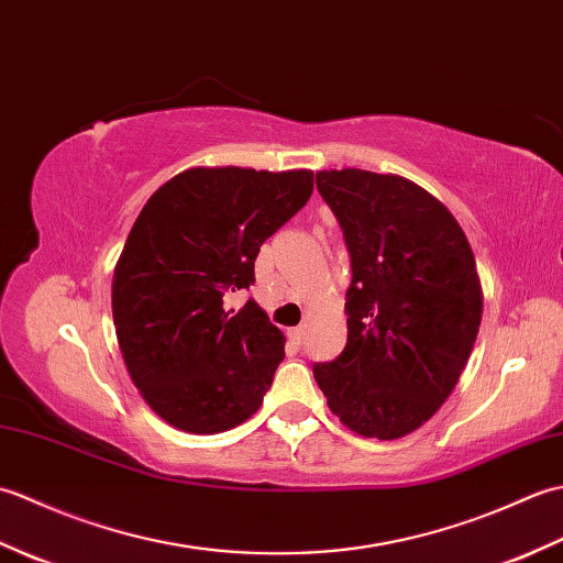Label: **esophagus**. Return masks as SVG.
Listing matches in <instances>:
<instances>
[{
  "label": "esophagus",
  "instance_id": "obj_1",
  "mask_svg": "<svg viewBox=\"0 0 563 563\" xmlns=\"http://www.w3.org/2000/svg\"><path fill=\"white\" fill-rule=\"evenodd\" d=\"M305 327H295V329H290L288 331V336H290V341L295 343V345H302V341H305Z\"/></svg>",
  "mask_w": 563,
  "mask_h": 563
}]
</instances>
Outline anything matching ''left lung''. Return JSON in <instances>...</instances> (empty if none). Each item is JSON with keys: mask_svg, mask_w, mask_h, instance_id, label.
I'll use <instances>...</instances> for the list:
<instances>
[{"mask_svg": "<svg viewBox=\"0 0 563 563\" xmlns=\"http://www.w3.org/2000/svg\"><path fill=\"white\" fill-rule=\"evenodd\" d=\"M351 256L349 341L317 363L329 409L357 435L411 433L450 397L482 324V283L462 227L421 186L363 169L319 172Z\"/></svg>", "mask_w": 563, "mask_h": 563, "instance_id": "8db88e82", "label": "left lung"}]
</instances>
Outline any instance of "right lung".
<instances>
[{"mask_svg":"<svg viewBox=\"0 0 563 563\" xmlns=\"http://www.w3.org/2000/svg\"><path fill=\"white\" fill-rule=\"evenodd\" d=\"M312 188L307 169H188L137 214L113 275V321L130 377L166 423L210 435L256 413L285 336L254 300L234 312L224 297L254 285L261 244Z\"/></svg>","mask_w":563,"mask_h":563,"instance_id":"right-lung-1","label":"right lung"}]
</instances>
